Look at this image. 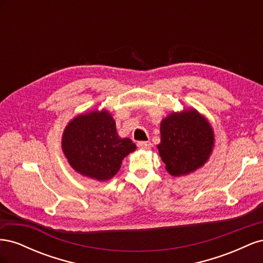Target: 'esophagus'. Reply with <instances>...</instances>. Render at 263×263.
Masks as SVG:
<instances>
[{
	"mask_svg": "<svg viewBox=\"0 0 263 263\" xmlns=\"http://www.w3.org/2000/svg\"><path fill=\"white\" fill-rule=\"evenodd\" d=\"M137 147H138L139 149H144V150L150 149L151 142H150V141H138V142H137Z\"/></svg>",
	"mask_w": 263,
	"mask_h": 263,
	"instance_id": "esophagus-1",
	"label": "esophagus"
}]
</instances>
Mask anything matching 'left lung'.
Segmentation results:
<instances>
[{
    "label": "left lung",
    "mask_w": 263,
    "mask_h": 263,
    "mask_svg": "<svg viewBox=\"0 0 263 263\" xmlns=\"http://www.w3.org/2000/svg\"><path fill=\"white\" fill-rule=\"evenodd\" d=\"M160 133L158 150L171 176L193 172L208 161L214 134L208 121L195 109L169 115L161 122Z\"/></svg>",
    "instance_id": "1"
}]
</instances>
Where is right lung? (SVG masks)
Wrapping results in <instances>:
<instances>
[{"label": "right lung", "mask_w": 263, "mask_h": 263, "mask_svg": "<svg viewBox=\"0 0 263 263\" xmlns=\"http://www.w3.org/2000/svg\"><path fill=\"white\" fill-rule=\"evenodd\" d=\"M135 149L129 138L118 137L115 121L105 110L76 117L62 137V150L71 166L99 181L112 179L123 159Z\"/></svg>", "instance_id": "add662e5"}]
</instances>
